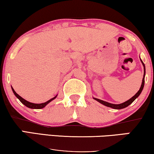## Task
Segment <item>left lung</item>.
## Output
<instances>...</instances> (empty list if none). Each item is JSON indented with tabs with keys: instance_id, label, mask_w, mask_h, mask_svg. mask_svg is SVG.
<instances>
[{
	"instance_id": "left-lung-1",
	"label": "left lung",
	"mask_w": 154,
	"mask_h": 154,
	"mask_svg": "<svg viewBox=\"0 0 154 154\" xmlns=\"http://www.w3.org/2000/svg\"><path fill=\"white\" fill-rule=\"evenodd\" d=\"M140 60H141L142 63L143 65V67H144V76H143V79H142V84H141V86H140V90L138 91L137 94H136L135 96L132 97L131 99H129L128 100L124 102V103H121V104H112V103H107V102L106 101H104V100H100L98 98H94V100H96L98 102H99L100 103L103 104V105L105 106H107V107H111V108H113V109H123V108L125 107H127L128 106L131 105V104L133 103V102L137 98L138 96H140V94H141L142 90H143V88H144V77H145V73H146V69H145V66H144V63H143V61L142 60L141 58H140Z\"/></svg>"
}]
</instances>
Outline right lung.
Wrapping results in <instances>:
<instances>
[{"label": "right lung", "mask_w": 154, "mask_h": 154, "mask_svg": "<svg viewBox=\"0 0 154 154\" xmlns=\"http://www.w3.org/2000/svg\"><path fill=\"white\" fill-rule=\"evenodd\" d=\"M12 87V86H11ZM12 90L13 93H14V94L15 95V96L17 97V98H18L19 100H20V102L21 103L23 104V105H24L25 106H26L27 107L29 108H31V109H42V108H44L45 106H46L47 104H49L50 102H51L53 100H54L56 97H57V95L55 97H54L53 98H51L50 100H49L48 101L45 102V103H40V104H36V103H30V102L26 100L25 99H23V98H21V97L19 96V95H18L17 94L16 92H15V91L14 90V88H13L12 87Z\"/></svg>", "instance_id": "1"}]
</instances>
